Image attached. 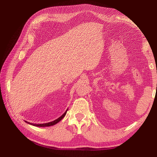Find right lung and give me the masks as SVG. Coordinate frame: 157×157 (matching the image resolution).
Returning <instances> with one entry per match:
<instances>
[{"instance_id":"right-lung-1","label":"right lung","mask_w":157,"mask_h":157,"mask_svg":"<svg viewBox=\"0 0 157 157\" xmlns=\"http://www.w3.org/2000/svg\"><path fill=\"white\" fill-rule=\"evenodd\" d=\"M68 109H67V111H66L62 115H61L60 117H59L58 118H57V119H56L55 121H52V122H48V123H44V124H33V123H30L29 122L27 121H25V122L28 123V124H29L31 125H33V126H38V127H46V126H53L56 124H57V123L59 122L62 118L65 116L66 113H67V111Z\"/></svg>"}]
</instances>
